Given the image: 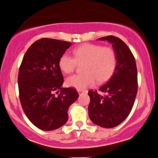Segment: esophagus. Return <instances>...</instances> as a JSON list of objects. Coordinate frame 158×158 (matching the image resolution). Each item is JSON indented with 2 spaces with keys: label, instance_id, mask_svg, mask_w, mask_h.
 <instances>
[{
  "label": "esophagus",
  "instance_id": "1",
  "mask_svg": "<svg viewBox=\"0 0 158 158\" xmlns=\"http://www.w3.org/2000/svg\"><path fill=\"white\" fill-rule=\"evenodd\" d=\"M85 90H77V92L79 94H80V93H82V92H84Z\"/></svg>",
  "mask_w": 158,
  "mask_h": 158
}]
</instances>
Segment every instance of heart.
<instances>
[{
	"label": "heart",
	"instance_id": "heart-1",
	"mask_svg": "<svg viewBox=\"0 0 158 158\" xmlns=\"http://www.w3.org/2000/svg\"><path fill=\"white\" fill-rule=\"evenodd\" d=\"M74 58L63 54L59 66L64 73L75 70L77 62L85 63L81 75H73L66 79L67 86L77 90H84L97 83L105 82L111 77L116 69L117 59L113 48L99 44H84L73 50Z\"/></svg>",
	"mask_w": 158,
	"mask_h": 158
}]
</instances>
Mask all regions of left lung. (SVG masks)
<instances>
[{
  "mask_svg": "<svg viewBox=\"0 0 158 158\" xmlns=\"http://www.w3.org/2000/svg\"><path fill=\"white\" fill-rule=\"evenodd\" d=\"M97 40L112 44L117 63L109 80L99 88L106 95L88 91V114L94 124L110 128L123 123L132 109L137 92V66L130 49L119 38L110 35Z\"/></svg>",
  "mask_w": 158,
  "mask_h": 158,
  "instance_id": "left-lung-1",
  "label": "left lung"
}]
</instances>
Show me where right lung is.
I'll return each instance as SVG.
<instances>
[{
	"mask_svg": "<svg viewBox=\"0 0 158 158\" xmlns=\"http://www.w3.org/2000/svg\"><path fill=\"white\" fill-rule=\"evenodd\" d=\"M72 43L52 39L35 41L25 53L19 69V97L27 118L44 131L64 126L68 110L79 94L73 88L62 87L64 78L59 59ZM60 94L58 96L55 93Z\"/></svg>",
	"mask_w": 158,
	"mask_h": 158,
	"instance_id": "1",
	"label": "right lung"
}]
</instances>
